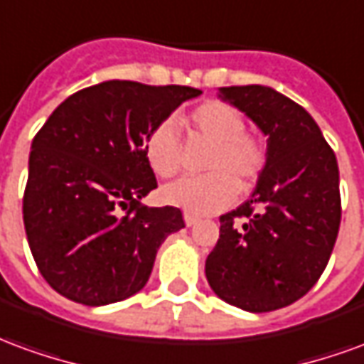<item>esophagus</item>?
<instances>
[{
	"label": "esophagus",
	"mask_w": 364,
	"mask_h": 364,
	"mask_svg": "<svg viewBox=\"0 0 364 364\" xmlns=\"http://www.w3.org/2000/svg\"><path fill=\"white\" fill-rule=\"evenodd\" d=\"M183 220H185V224H187V226H195V224L198 222V216H195V214L185 213V214H183Z\"/></svg>",
	"instance_id": "obj_1"
}]
</instances>
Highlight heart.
<instances>
[{
    "label": "heart",
    "instance_id": "1",
    "mask_svg": "<svg viewBox=\"0 0 364 364\" xmlns=\"http://www.w3.org/2000/svg\"><path fill=\"white\" fill-rule=\"evenodd\" d=\"M189 132L210 144L198 177H183L161 189L167 205L185 213L213 214L232 205L237 187L247 189L265 167V146L245 132V119L236 107L222 101H206L183 120ZM144 154L158 177H173L181 169V142L171 120L151 128L144 142Z\"/></svg>",
    "mask_w": 364,
    "mask_h": 364
}]
</instances>
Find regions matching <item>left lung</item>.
Here are the masks:
<instances>
[{
	"label": "left lung",
	"instance_id": "obj_1",
	"mask_svg": "<svg viewBox=\"0 0 364 364\" xmlns=\"http://www.w3.org/2000/svg\"><path fill=\"white\" fill-rule=\"evenodd\" d=\"M267 136V159L252 197L220 216L208 253L214 294L245 312L296 302L328 265L341 222L339 169L310 112L267 85L220 87Z\"/></svg>",
	"mask_w": 364,
	"mask_h": 364
}]
</instances>
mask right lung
<instances>
[{"instance_id": "right-lung-1", "label": "right lung", "mask_w": 364, "mask_h": 364, "mask_svg": "<svg viewBox=\"0 0 364 364\" xmlns=\"http://www.w3.org/2000/svg\"><path fill=\"white\" fill-rule=\"evenodd\" d=\"M200 93L109 80L68 97L36 132L23 222L36 267L62 296L85 306L132 296L159 245L185 228L179 208L140 205L158 187L144 142Z\"/></svg>"}]
</instances>
